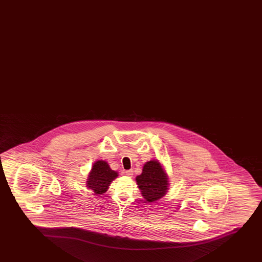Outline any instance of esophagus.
<instances>
[{"label": "esophagus", "mask_w": 262, "mask_h": 262, "mask_svg": "<svg viewBox=\"0 0 262 262\" xmlns=\"http://www.w3.org/2000/svg\"><path fill=\"white\" fill-rule=\"evenodd\" d=\"M133 172H134V171H133L132 170H126L125 174H126V176H127V177H132L133 174H134Z\"/></svg>", "instance_id": "obj_1"}]
</instances>
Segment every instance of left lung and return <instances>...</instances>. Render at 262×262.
<instances>
[{"label": "left lung", "mask_w": 262, "mask_h": 262, "mask_svg": "<svg viewBox=\"0 0 262 262\" xmlns=\"http://www.w3.org/2000/svg\"><path fill=\"white\" fill-rule=\"evenodd\" d=\"M142 196L149 203L165 196L169 190V177L158 160H151L144 165L142 173L136 177Z\"/></svg>", "instance_id": "8db88e82"}]
</instances>
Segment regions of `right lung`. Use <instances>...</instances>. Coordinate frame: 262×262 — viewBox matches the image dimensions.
Segmentation results:
<instances>
[{
  "label": "right lung",
  "instance_id": "add662e5",
  "mask_svg": "<svg viewBox=\"0 0 262 262\" xmlns=\"http://www.w3.org/2000/svg\"><path fill=\"white\" fill-rule=\"evenodd\" d=\"M118 177V173L112 170L106 161L99 160L92 165L88 174L86 187L93 191L96 195L105 193L109 186Z\"/></svg>",
  "mask_w": 262,
  "mask_h": 262
}]
</instances>
